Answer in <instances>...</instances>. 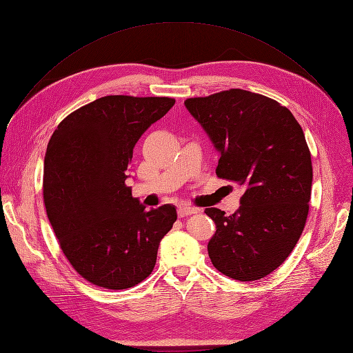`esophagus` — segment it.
<instances>
[{
    "label": "esophagus",
    "mask_w": 353,
    "mask_h": 353,
    "mask_svg": "<svg viewBox=\"0 0 353 353\" xmlns=\"http://www.w3.org/2000/svg\"><path fill=\"white\" fill-rule=\"evenodd\" d=\"M199 209H194V208H189V206H180L177 209V213H179V218H185V216H189V214H193V213H197Z\"/></svg>",
    "instance_id": "obj_1"
}]
</instances>
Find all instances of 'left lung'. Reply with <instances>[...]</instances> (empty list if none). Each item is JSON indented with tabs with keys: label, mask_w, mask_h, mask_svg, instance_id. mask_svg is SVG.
Returning a JSON list of instances; mask_svg holds the SVG:
<instances>
[{
	"label": "left lung",
	"mask_w": 353,
	"mask_h": 353,
	"mask_svg": "<svg viewBox=\"0 0 353 353\" xmlns=\"http://www.w3.org/2000/svg\"><path fill=\"white\" fill-rule=\"evenodd\" d=\"M185 105L219 151L216 176L245 189L235 213L205 209L216 225L210 261L234 280L267 277L293 251L309 214L313 167L303 130L285 106L243 89Z\"/></svg>",
	"instance_id": "left-lung-1"
}]
</instances>
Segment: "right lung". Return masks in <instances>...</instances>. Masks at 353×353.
<instances>
[{
  "label": "right lung",
  "mask_w": 353,
  "mask_h": 353,
  "mask_svg": "<svg viewBox=\"0 0 353 353\" xmlns=\"http://www.w3.org/2000/svg\"><path fill=\"white\" fill-rule=\"evenodd\" d=\"M174 102L103 97L68 115L48 144V218L72 267L98 287L125 290L145 280L177 219L173 205L147 212L125 185L137 141Z\"/></svg>",
  "instance_id": "add662e5"
}]
</instances>
